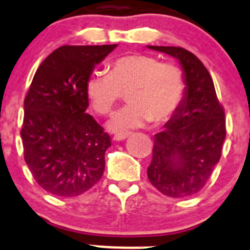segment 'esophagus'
I'll return each mask as SVG.
<instances>
[{
  "label": "esophagus",
  "mask_w": 250,
  "mask_h": 250,
  "mask_svg": "<svg viewBox=\"0 0 250 250\" xmlns=\"http://www.w3.org/2000/svg\"><path fill=\"white\" fill-rule=\"evenodd\" d=\"M127 137H128V134H116V136L113 137V139L116 142H121V141H125Z\"/></svg>",
  "instance_id": "34e87169"
}]
</instances>
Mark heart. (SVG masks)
<instances>
[{"instance_id":"1","label":"heart","mask_w":250,"mask_h":250,"mask_svg":"<svg viewBox=\"0 0 250 250\" xmlns=\"http://www.w3.org/2000/svg\"><path fill=\"white\" fill-rule=\"evenodd\" d=\"M123 92H127L129 104L108 123L113 132L171 118L185 97V76L176 64L163 62L153 55L129 54L113 60L109 74H91L86 83L91 106L102 116L111 113Z\"/></svg>"}]
</instances>
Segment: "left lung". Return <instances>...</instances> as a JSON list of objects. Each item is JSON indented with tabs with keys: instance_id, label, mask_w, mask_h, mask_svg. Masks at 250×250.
Wrapping results in <instances>:
<instances>
[{
	"instance_id": "obj_1",
	"label": "left lung",
	"mask_w": 250,
	"mask_h": 250,
	"mask_svg": "<svg viewBox=\"0 0 250 250\" xmlns=\"http://www.w3.org/2000/svg\"><path fill=\"white\" fill-rule=\"evenodd\" d=\"M148 48L178 59L186 81L183 104L164 130L154 136L148 179L164 195L188 197L206 185L220 162L226 138L225 109L209 72L196 55L180 46Z\"/></svg>"
}]
</instances>
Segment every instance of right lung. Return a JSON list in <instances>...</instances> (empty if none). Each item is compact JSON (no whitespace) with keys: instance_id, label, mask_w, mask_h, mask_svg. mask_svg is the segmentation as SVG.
<instances>
[{"instance_id":"1","label":"right lung","mask_w":250,"mask_h":250,"mask_svg":"<svg viewBox=\"0 0 250 250\" xmlns=\"http://www.w3.org/2000/svg\"><path fill=\"white\" fill-rule=\"evenodd\" d=\"M117 46L62 45L39 65L24 99V160L49 193L74 197L99 183L111 138L86 113V83Z\"/></svg>"}]
</instances>
